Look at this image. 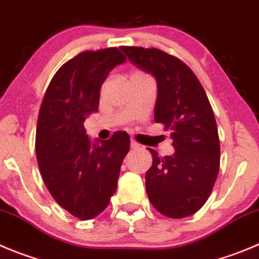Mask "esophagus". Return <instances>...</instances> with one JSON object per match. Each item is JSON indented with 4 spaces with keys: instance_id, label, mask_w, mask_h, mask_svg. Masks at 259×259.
<instances>
[{
    "instance_id": "1",
    "label": "esophagus",
    "mask_w": 259,
    "mask_h": 259,
    "mask_svg": "<svg viewBox=\"0 0 259 259\" xmlns=\"http://www.w3.org/2000/svg\"><path fill=\"white\" fill-rule=\"evenodd\" d=\"M131 149H139V144L134 140H131Z\"/></svg>"
}]
</instances>
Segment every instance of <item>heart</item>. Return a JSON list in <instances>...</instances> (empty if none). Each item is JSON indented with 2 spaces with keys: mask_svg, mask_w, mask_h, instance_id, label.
I'll use <instances>...</instances> for the list:
<instances>
[{
  "mask_svg": "<svg viewBox=\"0 0 259 259\" xmlns=\"http://www.w3.org/2000/svg\"><path fill=\"white\" fill-rule=\"evenodd\" d=\"M135 75H140V76H145V75H142V73H135Z\"/></svg>",
  "mask_w": 259,
  "mask_h": 259,
  "instance_id": "1",
  "label": "heart"
}]
</instances>
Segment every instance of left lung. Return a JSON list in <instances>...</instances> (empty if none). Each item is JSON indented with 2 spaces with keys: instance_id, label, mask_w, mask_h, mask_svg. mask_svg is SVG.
<instances>
[{
  "instance_id": "8db88e82",
  "label": "left lung",
  "mask_w": 259,
  "mask_h": 259,
  "mask_svg": "<svg viewBox=\"0 0 259 259\" xmlns=\"http://www.w3.org/2000/svg\"><path fill=\"white\" fill-rule=\"evenodd\" d=\"M136 67L157 83L155 122L170 131L176 152L159 157L155 150L146 171V192L166 218L193 215L210 197L220 169L218 125L208 98L193 71L156 48L120 47Z\"/></svg>"
}]
</instances>
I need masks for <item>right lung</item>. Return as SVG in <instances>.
I'll return each instance as SVG.
<instances>
[{
  "label": "right lung",
  "instance_id": "1",
  "mask_svg": "<svg viewBox=\"0 0 259 259\" xmlns=\"http://www.w3.org/2000/svg\"><path fill=\"white\" fill-rule=\"evenodd\" d=\"M124 61L118 48L81 52L56 72L39 110L35 152L41 178L58 205L80 220L107 208L130 151L127 132L93 144L83 127L98 112L107 76Z\"/></svg>",
  "mask_w": 259,
  "mask_h": 259
}]
</instances>
